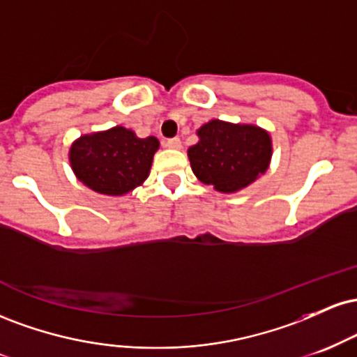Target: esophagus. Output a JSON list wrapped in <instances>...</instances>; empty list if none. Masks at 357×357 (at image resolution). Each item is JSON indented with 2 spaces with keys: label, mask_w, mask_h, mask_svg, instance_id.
<instances>
[{
  "label": "esophagus",
  "mask_w": 357,
  "mask_h": 357,
  "mask_svg": "<svg viewBox=\"0 0 357 357\" xmlns=\"http://www.w3.org/2000/svg\"><path fill=\"white\" fill-rule=\"evenodd\" d=\"M165 147H169V149H181V141H179V137L166 139Z\"/></svg>",
  "instance_id": "obj_1"
}]
</instances>
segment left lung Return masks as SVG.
I'll use <instances>...</instances> for the list:
<instances>
[{"instance_id": "1", "label": "left lung", "mask_w": 357, "mask_h": 357, "mask_svg": "<svg viewBox=\"0 0 357 357\" xmlns=\"http://www.w3.org/2000/svg\"><path fill=\"white\" fill-rule=\"evenodd\" d=\"M199 141L188 149L191 169L220 192H236L267 173L272 137L255 124L211 119L196 130Z\"/></svg>"}]
</instances>
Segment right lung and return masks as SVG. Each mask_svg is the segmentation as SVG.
Returning a JSON list of instances; mask_svg holds the SVG:
<instances>
[{"mask_svg": "<svg viewBox=\"0 0 357 357\" xmlns=\"http://www.w3.org/2000/svg\"><path fill=\"white\" fill-rule=\"evenodd\" d=\"M158 149L154 136L141 139L134 130L116 126L75 139L68 161L75 178L92 191L124 196L146 181Z\"/></svg>", "mask_w": 357, "mask_h": 357, "instance_id": "add662e5", "label": "right lung"}]
</instances>
